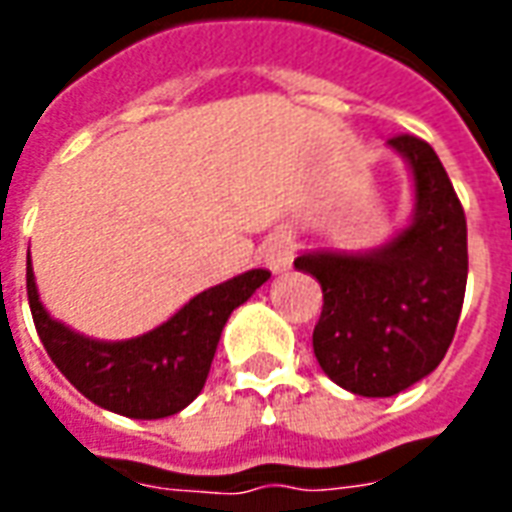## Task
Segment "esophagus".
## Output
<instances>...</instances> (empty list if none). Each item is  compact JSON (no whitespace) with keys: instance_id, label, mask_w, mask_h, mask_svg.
<instances>
[{"instance_id":"34e87169","label":"esophagus","mask_w":512,"mask_h":512,"mask_svg":"<svg viewBox=\"0 0 512 512\" xmlns=\"http://www.w3.org/2000/svg\"><path fill=\"white\" fill-rule=\"evenodd\" d=\"M293 255H296V249H293V241H290L288 235H274V238H268L266 246H263V260H266V266L271 268L274 274L290 268Z\"/></svg>"}]
</instances>
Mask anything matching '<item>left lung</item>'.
I'll return each instance as SVG.
<instances>
[{"mask_svg": "<svg viewBox=\"0 0 512 512\" xmlns=\"http://www.w3.org/2000/svg\"><path fill=\"white\" fill-rule=\"evenodd\" d=\"M389 147L414 178L406 230L365 255L304 252L293 260L323 290L312 332L318 365L362 397H392L439 367L469 274L466 216L436 150L411 134L392 136Z\"/></svg>", "mask_w": 512, "mask_h": 512, "instance_id": "left-lung-1", "label": "left lung"}]
</instances>
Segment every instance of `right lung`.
Wrapping results in <instances>:
<instances>
[{"mask_svg":"<svg viewBox=\"0 0 512 512\" xmlns=\"http://www.w3.org/2000/svg\"><path fill=\"white\" fill-rule=\"evenodd\" d=\"M268 277L266 268H252L202 290L153 332L104 343L51 318L38 299L27 255L29 310L51 362L95 406L131 419L172 417L200 395L230 312Z\"/></svg>","mask_w":512,"mask_h":512,"instance_id":"1","label":"right lung"}]
</instances>
